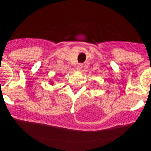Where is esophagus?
<instances>
[{
  "instance_id": "esophagus-1",
  "label": "esophagus",
  "mask_w": 151,
  "mask_h": 151,
  "mask_svg": "<svg viewBox=\"0 0 151 151\" xmlns=\"http://www.w3.org/2000/svg\"><path fill=\"white\" fill-rule=\"evenodd\" d=\"M82 66H83V64H81V63H79L78 65V66H77V70H80L82 68Z\"/></svg>"
}]
</instances>
